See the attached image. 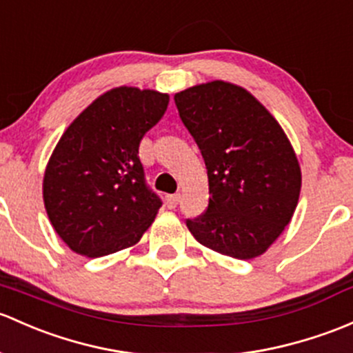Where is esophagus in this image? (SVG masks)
I'll list each match as a JSON object with an SVG mask.
<instances>
[{"label": "esophagus", "mask_w": 353, "mask_h": 353, "mask_svg": "<svg viewBox=\"0 0 353 353\" xmlns=\"http://www.w3.org/2000/svg\"><path fill=\"white\" fill-rule=\"evenodd\" d=\"M179 199H181V194H169L167 196V206L172 210V208H176L179 205Z\"/></svg>", "instance_id": "esophagus-1"}]
</instances>
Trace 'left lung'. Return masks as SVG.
Here are the masks:
<instances>
[{"mask_svg":"<svg viewBox=\"0 0 353 353\" xmlns=\"http://www.w3.org/2000/svg\"><path fill=\"white\" fill-rule=\"evenodd\" d=\"M177 111L201 150L210 203L186 220L196 240L218 254L262 255L289 225L301 169L276 118L247 89L211 81L176 92Z\"/></svg>","mask_w":353,"mask_h":353,"instance_id":"obj_1","label":"left lung"}]
</instances>
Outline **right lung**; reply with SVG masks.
<instances>
[{"mask_svg": "<svg viewBox=\"0 0 353 353\" xmlns=\"http://www.w3.org/2000/svg\"><path fill=\"white\" fill-rule=\"evenodd\" d=\"M167 105L169 94L152 89H110L61 137L43 176V205L70 250L114 254L155 220L162 201L147 186L139 147Z\"/></svg>", "mask_w": 353, "mask_h": 353, "instance_id": "right-lung-1", "label": "right lung"}]
</instances>
